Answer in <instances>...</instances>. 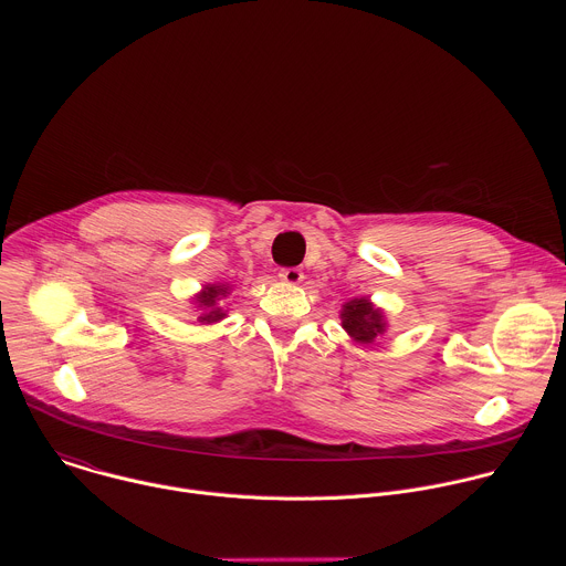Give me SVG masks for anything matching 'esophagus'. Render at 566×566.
Returning a JSON list of instances; mask_svg holds the SVG:
<instances>
[{
	"label": "esophagus",
	"mask_w": 566,
	"mask_h": 566,
	"mask_svg": "<svg viewBox=\"0 0 566 566\" xmlns=\"http://www.w3.org/2000/svg\"><path fill=\"white\" fill-rule=\"evenodd\" d=\"M280 280L286 284H300L304 280V273L300 269H282Z\"/></svg>",
	"instance_id": "34e87169"
}]
</instances>
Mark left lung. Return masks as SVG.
Segmentation results:
<instances>
[{
  "label": "left lung",
  "instance_id": "8db88e82",
  "mask_svg": "<svg viewBox=\"0 0 566 566\" xmlns=\"http://www.w3.org/2000/svg\"><path fill=\"white\" fill-rule=\"evenodd\" d=\"M343 329L358 345H374L387 334V317L369 297H354L343 304Z\"/></svg>",
  "mask_w": 566,
  "mask_h": 566
}]
</instances>
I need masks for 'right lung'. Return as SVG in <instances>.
<instances>
[{
	"label": "right lung",
	"mask_w": 566,
	"mask_h": 566,
	"mask_svg": "<svg viewBox=\"0 0 566 566\" xmlns=\"http://www.w3.org/2000/svg\"><path fill=\"white\" fill-rule=\"evenodd\" d=\"M230 291H232V284L214 282V284H203L201 291L192 295V306L197 311L199 325H214V322H221L228 315L221 300H226Z\"/></svg>",
	"instance_id": "right-lung-1"
}]
</instances>
